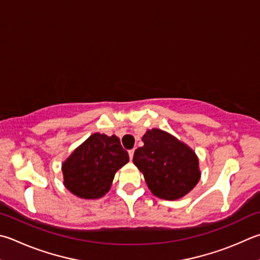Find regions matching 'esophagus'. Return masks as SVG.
<instances>
[{
  "mask_svg": "<svg viewBox=\"0 0 260 260\" xmlns=\"http://www.w3.org/2000/svg\"><path fill=\"white\" fill-rule=\"evenodd\" d=\"M128 154H129V159L132 160L133 159V155H134V149H132L128 151Z\"/></svg>",
  "mask_w": 260,
  "mask_h": 260,
  "instance_id": "1",
  "label": "esophagus"
}]
</instances>
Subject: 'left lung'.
Wrapping results in <instances>:
<instances>
[{
  "instance_id": "1",
  "label": "left lung",
  "mask_w": 260,
  "mask_h": 260,
  "mask_svg": "<svg viewBox=\"0 0 260 260\" xmlns=\"http://www.w3.org/2000/svg\"><path fill=\"white\" fill-rule=\"evenodd\" d=\"M142 141L144 145L135 150L133 162L154 196L175 200L197 185L199 161L187 145L157 128L146 132Z\"/></svg>"
}]
</instances>
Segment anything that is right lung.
<instances>
[{
  "mask_svg": "<svg viewBox=\"0 0 260 260\" xmlns=\"http://www.w3.org/2000/svg\"><path fill=\"white\" fill-rule=\"evenodd\" d=\"M128 161L117 136L95 133L64 161V185L83 199H98L109 191L116 172Z\"/></svg>",
  "mask_w": 260,
  "mask_h": 260,
  "instance_id": "right-lung-1",
  "label": "right lung"
}]
</instances>
